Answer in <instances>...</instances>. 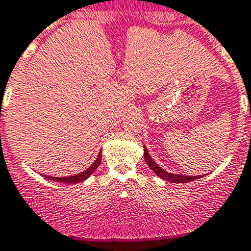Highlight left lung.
Instances as JSON below:
<instances>
[{
	"mask_svg": "<svg viewBox=\"0 0 251 251\" xmlns=\"http://www.w3.org/2000/svg\"><path fill=\"white\" fill-rule=\"evenodd\" d=\"M144 159L145 163L148 164L150 169L156 174V176H159L160 178H163V180L170 181V182H175V183H182V182H190V181L196 180V178H200L201 176H185V175H175V174H170L168 171H165L164 169L160 168L156 163H155L154 160L150 157L149 152H148V149L144 147Z\"/></svg>",
	"mask_w": 251,
	"mask_h": 251,
	"instance_id": "8db88e82",
	"label": "left lung"
}]
</instances>
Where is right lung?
Instances as JSON below:
<instances>
[{
    "instance_id": "1",
    "label": "right lung",
    "mask_w": 251,
    "mask_h": 251,
    "mask_svg": "<svg viewBox=\"0 0 251 251\" xmlns=\"http://www.w3.org/2000/svg\"><path fill=\"white\" fill-rule=\"evenodd\" d=\"M102 160V154L100 152L99 156H97V159L95 160V163L92 164L90 168L87 169V170L82 171V173L77 174V175H74V176H68V177H52V176H47L44 175V177H47L48 180H52V181H56V182H64V183H77V182H81V181L86 180L87 177H90L91 176L92 173H95V170H96L97 168H99L100 163H101Z\"/></svg>"
}]
</instances>
